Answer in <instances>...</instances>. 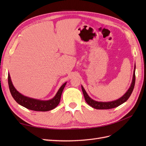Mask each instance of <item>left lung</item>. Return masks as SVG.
I'll list each match as a JSON object with an SVG mask.
<instances>
[{
  "label": "left lung",
  "mask_w": 146,
  "mask_h": 146,
  "mask_svg": "<svg viewBox=\"0 0 146 146\" xmlns=\"http://www.w3.org/2000/svg\"><path fill=\"white\" fill-rule=\"evenodd\" d=\"M135 63L134 65V72H133V76H132V83L130 86L129 88L127 90L124 94H123L122 97L119 98L115 100L110 101V102H98L96 101L95 100H93L92 98L89 97L87 93H86L85 88L82 85V90L83 92V95H84L85 100L86 103H87L90 106L95 108V109H110V108H115L118 106H119L121 104H122L128 100L130 96L132 94L133 90L134 88L135 85Z\"/></svg>",
  "instance_id": "8db88e82"
}]
</instances>
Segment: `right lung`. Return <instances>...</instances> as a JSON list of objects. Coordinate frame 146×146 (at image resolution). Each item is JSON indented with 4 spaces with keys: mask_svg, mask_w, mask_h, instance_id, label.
<instances>
[{
    "mask_svg": "<svg viewBox=\"0 0 146 146\" xmlns=\"http://www.w3.org/2000/svg\"><path fill=\"white\" fill-rule=\"evenodd\" d=\"M66 83L67 82H65L61 86V87L59 88L58 91L53 98H52L50 100H42L39 99L26 97L19 92L12 84L10 74L9 73H8L9 87L12 97L16 101L17 103L21 105V106L25 107L27 109L35 111H46L54 109V108L56 107L60 104L62 92L63 91Z\"/></svg>",
    "mask_w": 146,
    "mask_h": 146,
    "instance_id": "obj_1",
    "label": "right lung"
}]
</instances>
